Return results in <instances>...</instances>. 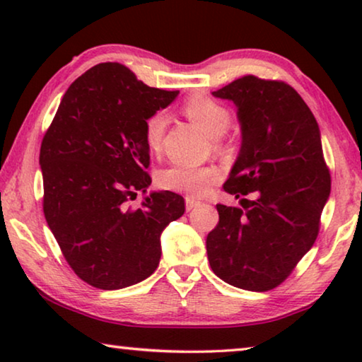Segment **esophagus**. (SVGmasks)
<instances>
[{
  "label": "esophagus",
  "mask_w": 362,
  "mask_h": 362,
  "mask_svg": "<svg viewBox=\"0 0 362 362\" xmlns=\"http://www.w3.org/2000/svg\"><path fill=\"white\" fill-rule=\"evenodd\" d=\"M199 206V201H194V199H192V198H185V207H187V211H193L194 207H198Z\"/></svg>",
  "instance_id": "34e87169"
}]
</instances>
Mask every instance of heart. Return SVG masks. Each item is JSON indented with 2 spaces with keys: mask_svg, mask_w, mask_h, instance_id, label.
Returning <instances> with one entry per match:
<instances>
[{
  "mask_svg": "<svg viewBox=\"0 0 362 362\" xmlns=\"http://www.w3.org/2000/svg\"><path fill=\"white\" fill-rule=\"evenodd\" d=\"M183 115L204 131L211 139H220L230 127L231 115L228 108L209 97L194 95L182 107ZM168 127V116L163 112L151 115L145 122V144L151 151L161 148L164 131ZM218 170L212 166H189V164H173L159 170L156 180L159 187L173 192L187 193L189 196H203L218 179Z\"/></svg>",
  "mask_w": 362,
  "mask_h": 362,
  "instance_id": "1",
  "label": "heart"
}]
</instances>
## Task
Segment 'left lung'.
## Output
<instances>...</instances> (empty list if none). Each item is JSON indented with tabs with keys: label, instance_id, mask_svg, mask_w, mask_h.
<instances>
[{
	"label": "left lung",
	"instance_id": "obj_1",
	"mask_svg": "<svg viewBox=\"0 0 362 362\" xmlns=\"http://www.w3.org/2000/svg\"><path fill=\"white\" fill-rule=\"evenodd\" d=\"M212 95L235 103L241 127L225 192H254L255 199L244 209L217 204L207 259L225 283L265 292L289 276L320 231L330 194L320 126L297 90L279 81L249 75Z\"/></svg>",
	"mask_w": 362,
	"mask_h": 362
}]
</instances>
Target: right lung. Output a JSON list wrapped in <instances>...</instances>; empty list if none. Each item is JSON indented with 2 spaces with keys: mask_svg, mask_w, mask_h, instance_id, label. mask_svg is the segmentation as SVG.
Segmentation results:
<instances>
[{
  "mask_svg": "<svg viewBox=\"0 0 362 362\" xmlns=\"http://www.w3.org/2000/svg\"><path fill=\"white\" fill-rule=\"evenodd\" d=\"M179 95L99 64L66 89L41 144L46 222L79 278L103 291L140 283L158 268L161 235L185 212L180 194L151 192L145 122Z\"/></svg>",
  "mask_w": 362,
  "mask_h": 362,
  "instance_id": "1",
  "label": "right lung"
}]
</instances>
